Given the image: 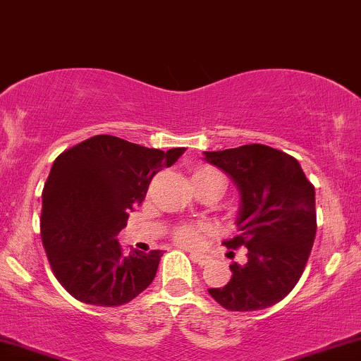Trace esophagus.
Instances as JSON below:
<instances>
[{"label": "esophagus", "mask_w": 361, "mask_h": 361, "mask_svg": "<svg viewBox=\"0 0 361 361\" xmlns=\"http://www.w3.org/2000/svg\"><path fill=\"white\" fill-rule=\"evenodd\" d=\"M191 259L195 263H197L200 267H204L210 263V257H208V255H201V253H191Z\"/></svg>", "instance_id": "34e87169"}]
</instances>
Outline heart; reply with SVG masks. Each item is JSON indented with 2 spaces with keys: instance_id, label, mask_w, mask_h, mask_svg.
<instances>
[{
  "instance_id": "1",
  "label": "heart",
  "mask_w": 361,
  "mask_h": 361,
  "mask_svg": "<svg viewBox=\"0 0 361 361\" xmlns=\"http://www.w3.org/2000/svg\"><path fill=\"white\" fill-rule=\"evenodd\" d=\"M192 184L219 185V188L224 191V188H226V179H224V176L216 169L203 165V166H197L195 172H192ZM203 235H204L203 226H191V224H185V226H180L177 228L173 238H176V241L182 244V246L195 247L200 244L201 239H203Z\"/></svg>"
}]
</instances>
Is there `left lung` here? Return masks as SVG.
I'll use <instances>...</instances> for the list:
<instances>
[{
	"label": "left lung",
	"instance_id": "obj_1",
	"mask_svg": "<svg viewBox=\"0 0 361 361\" xmlns=\"http://www.w3.org/2000/svg\"><path fill=\"white\" fill-rule=\"evenodd\" d=\"M204 160L238 184L239 232L224 244L246 247V263H232L231 281L208 293L228 312L269 308L293 290L308 262L317 232L315 188L296 158L265 145L204 151Z\"/></svg>",
	"mask_w": 361,
	"mask_h": 361
}]
</instances>
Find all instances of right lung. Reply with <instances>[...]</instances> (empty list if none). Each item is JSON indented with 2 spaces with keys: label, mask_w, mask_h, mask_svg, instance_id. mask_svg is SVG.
I'll list each match as a JSON object with an SVG mask.
<instances>
[{
  "label": "right lung",
  "mask_w": 361,
  "mask_h": 361,
  "mask_svg": "<svg viewBox=\"0 0 361 361\" xmlns=\"http://www.w3.org/2000/svg\"><path fill=\"white\" fill-rule=\"evenodd\" d=\"M184 151L99 134L56 158L42 189L41 238L53 274L75 300L120 306L153 282L164 253L123 255L115 238L151 179Z\"/></svg>",
  "instance_id": "1"
}]
</instances>
